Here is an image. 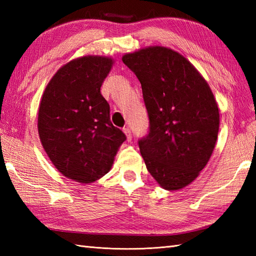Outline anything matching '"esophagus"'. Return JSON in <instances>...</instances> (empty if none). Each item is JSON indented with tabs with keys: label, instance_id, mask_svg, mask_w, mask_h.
Wrapping results in <instances>:
<instances>
[{
	"label": "esophagus",
	"instance_id": "esophagus-1",
	"mask_svg": "<svg viewBox=\"0 0 256 256\" xmlns=\"http://www.w3.org/2000/svg\"><path fill=\"white\" fill-rule=\"evenodd\" d=\"M123 132H124V134L126 135V140H128V142H131L132 140V133H131V130H130L128 128H123Z\"/></svg>",
	"mask_w": 256,
	"mask_h": 256
}]
</instances>
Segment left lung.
<instances>
[{
    "label": "left lung",
    "instance_id": "8db88e82",
    "mask_svg": "<svg viewBox=\"0 0 256 256\" xmlns=\"http://www.w3.org/2000/svg\"><path fill=\"white\" fill-rule=\"evenodd\" d=\"M123 62L142 86L150 132L138 140L146 168L162 188L179 190L206 167L218 138L220 114L208 82L180 54L150 46Z\"/></svg>",
    "mask_w": 256,
    "mask_h": 256
}]
</instances>
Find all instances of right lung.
<instances>
[{"label":"right lung","instance_id":"1","mask_svg":"<svg viewBox=\"0 0 256 256\" xmlns=\"http://www.w3.org/2000/svg\"><path fill=\"white\" fill-rule=\"evenodd\" d=\"M106 56H84L64 64L42 96L38 134L47 156L64 177L90 184L113 165L126 140L110 120L101 86L113 66Z\"/></svg>","mask_w":256,"mask_h":256}]
</instances>
